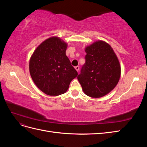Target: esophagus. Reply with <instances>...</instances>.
I'll list each match as a JSON object with an SVG mask.
<instances>
[{
    "instance_id": "34e87169",
    "label": "esophagus",
    "mask_w": 147,
    "mask_h": 147,
    "mask_svg": "<svg viewBox=\"0 0 147 147\" xmlns=\"http://www.w3.org/2000/svg\"><path fill=\"white\" fill-rule=\"evenodd\" d=\"M75 69H76V70L77 71V72H78V71H79V69H80V67H79V66H76V67H75Z\"/></svg>"
}]
</instances>
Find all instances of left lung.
Listing matches in <instances>:
<instances>
[{
  "instance_id": "obj_1",
  "label": "left lung",
  "mask_w": 147,
  "mask_h": 147,
  "mask_svg": "<svg viewBox=\"0 0 147 147\" xmlns=\"http://www.w3.org/2000/svg\"><path fill=\"white\" fill-rule=\"evenodd\" d=\"M85 63L78 80L86 95L99 98L117 86L121 75L118 57L109 44L96 42L85 48Z\"/></svg>"
}]
</instances>
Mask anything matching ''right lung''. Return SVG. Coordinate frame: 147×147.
<instances>
[{"label":"right lung","mask_w":147,"mask_h":147,"mask_svg":"<svg viewBox=\"0 0 147 147\" xmlns=\"http://www.w3.org/2000/svg\"><path fill=\"white\" fill-rule=\"evenodd\" d=\"M67 43L53 37L43 42L29 61L30 76L36 86L50 96L64 94L78 75L65 55Z\"/></svg>","instance_id":"right-lung-1"}]
</instances>
